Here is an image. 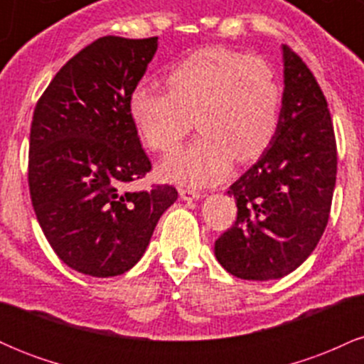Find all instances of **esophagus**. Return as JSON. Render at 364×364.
Returning a JSON list of instances; mask_svg holds the SVG:
<instances>
[{"label":"esophagus","mask_w":364,"mask_h":364,"mask_svg":"<svg viewBox=\"0 0 364 364\" xmlns=\"http://www.w3.org/2000/svg\"><path fill=\"white\" fill-rule=\"evenodd\" d=\"M179 196L183 200H198L202 193L198 190H193V188H179Z\"/></svg>","instance_id":"esophagus-1"}]
</instances>
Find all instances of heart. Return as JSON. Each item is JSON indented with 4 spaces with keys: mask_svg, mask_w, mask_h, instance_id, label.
Here are the masks:
<instances>
[{
    "mask_svg": "<svg viewBox=\"0 0 364 364\" xmlns=\"http://www.w3.org/2000/svg\"><path fill=\"white\" fill-rule=\"evenodd\" d=\"M168 92L139 83L128 95V114L140 140L168 154L193 128L202 135L161 166L166 179L190 186L217 183L232 159L250 162L272 141L282 90L262 58L229 48H203L179 61L164 78Z\"/></svg>",
    "mask_w": 364,
    "mask_h": 364,
    "instance_id": "heart-1",
    "label": "heart"
}]
</instances>
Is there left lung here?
<instances>
[{
  "instance_id": "left-lung-1",
  "label": "left lung",
  "mask_w": 364,
  "mask_h": 364,
  "mask_svg": "<svg viewBox=\"0 0 364 364\" xmlns=\"http://www.w3.org/2000/svg\"><path fill=\"white\" fill-rule=\"evenodd\" d=\"M279 127L262 157L231 185L237 217L215 241V257L235 277L270 281L310 257L327 228L337 145L323 92L310 68L282 46Z\"/></svg>"
}]
</instances>
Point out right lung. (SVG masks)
<instances>
[{
  "instance_id": "1",
  "label": "right lung",
  "mask_w": 364,
  "mask_h": 364,
  "mask_svg": "<svg viewBox=\"0 0 364 364\" xmlns=\"http://www.w3.org/2000/svg\"><path fill=\"white\" fill-rule=\"evenodd\" d=\"M157 37L106 36L56 73L34 109L28 145L32 205L54 253L92 277L124 274L147 250L178 191H127L152 169L128 114V95Z\"/></svg>"
}]
</instances>
